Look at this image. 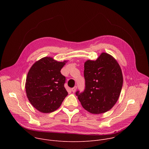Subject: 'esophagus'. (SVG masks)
<instances>
[{
  "mask_svg": "<svg viewBox=\"0 0 149 149\" xmlns=\"http://www.w3.org/2000/svg\"><path fill=\"white\" fill-rule=\"evenodd\" d=\"M76 90H77V87H76V86H75L74 87H73V88L71 89V90H72V91L73 93H75V92L76 91Z\"/></svg>",
  "mask_w": 149,
  "mask_h": 149,
  "instance_id": "1",
  "label": "esophagus"
}]
</instances>
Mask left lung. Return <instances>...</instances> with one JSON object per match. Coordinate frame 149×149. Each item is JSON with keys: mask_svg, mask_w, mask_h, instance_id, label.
I'll list each match as a JSON object with an SVG mask.
<instances>
[{"mask_svg": "<svg viewBox=\"0 0 149 149\" xmlns=\"http://www.w3.org/2000/svg\"><path fill=\"white\" fill-rule=\"evenodd\" d=\"M86 89L76 93L82 107L91 114H99L111 109L121 91L123 77L117 60L102 52L95 61L84 63Z\"/></svg>", "mask_w": 149, "mask_h": 149, "instance_id": "left-lung-1", "label": "left lung"}]
</instances>
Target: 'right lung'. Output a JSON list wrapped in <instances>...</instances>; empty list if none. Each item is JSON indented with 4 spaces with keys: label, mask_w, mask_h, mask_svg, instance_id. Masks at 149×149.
Here are the masks:
<instances>
[{
    "label": "right lung",
    "mask_w": 149,
    "mask_h": 149,
    "mask_svg": "<svg viewBox=\"0 0 149 149\" xmlns=\"http://www.w3.org/2000/svg\"><path fill=\"white\" fill-rule=\"evenodd\" d=\"M67 62L46 56L35 62L30 68L25 82L26 96L39 111L50 113L56 110L68 95L64 87L65 77L61 73Z\"/></svg>",
    "instance_id": "obj_1"
}]
</instances>
